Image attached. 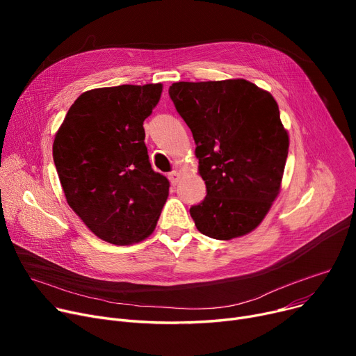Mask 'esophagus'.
Instances as JSON below:
<instances>
[{
  "instance_id": "esophagus-1",
  "label": "esophagus",
  "mask_w": 356,
  "mask_h": 356,
  "mask_svg": "<svg viewBox=\"0 0 356 356\" xmlns=\"http://www.w3.org/2000/svg\"><path fill=\"white\" fill-rule=\"evenodd\" d=\"M180 177H181V172L180 170H175V172H172L170 175H168V179H170V181L173 184H177L180 181Z\"/></svg>"
}]
</instances>
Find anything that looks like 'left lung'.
<instances>
[{
	"instance_id": "8db88e82",
	"label": "left lung",
	"mask_w": 356,
	"mask_h": 356,
	"mask_svg": "<svg viewBox=\"0 0 356 356\" xmlns=\"http://www.w3.org/2000/svg\"><path fill=\"white\" fill-rule=\"evenodd\" d=\"M196 144L204 200L196 228L229 241L252 232L282 191L289 133L268 90L245 79L176 82L168 89Z\"/></svg>"
}]
</instances>
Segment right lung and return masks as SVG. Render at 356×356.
<instances>
[{"instance_id":"1","label":"right lung","mask_w":356,"mask_h":356,"mask_svg":"<svg viewBox=\"0 0 356 356\" xmlns=\"http://www.w3.org/2000/svg\"><path fill=\"white\" fill-rule=\"evenodd\" d=\"M161 83L83 92L54 136L53 160L69 207L105 242L131 245L156 229L168 180L148 161L143 122Z\"/></svg>"}]
</instances>
